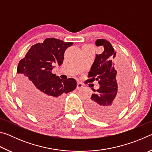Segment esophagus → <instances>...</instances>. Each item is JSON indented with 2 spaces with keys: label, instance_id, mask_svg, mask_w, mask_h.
Instances as JSON below:
<instances>
[{
  "label": "esophagus",
  "instance_id": "obj_1",
  "mask_svg": "<svg viewBox=\"0 0 152 152\" xmlns=\"http://www.w3.org/2000/svg\"><path fill=\"white\" fill-rule=\"evenodd\" d=\"M82 87H83V84H82V83H80V82H78V83H77V86H76V88L77 89L79 90V89L82 88Z\"/></svg>",
  "mask_w": 152,
  "mask_h": 152
}]
</instances>
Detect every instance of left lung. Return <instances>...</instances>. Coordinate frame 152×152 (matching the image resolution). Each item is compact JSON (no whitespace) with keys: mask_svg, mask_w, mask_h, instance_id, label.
Returning <instances> with one entry per match:
<instances>
[{"mask_svg":"<svg viewBox=\"0 0 152 152\" xmlns=\"http://www.w3.org/2000/svg\"><path fill=\"white\" fill-rule=\"evenodd\" d=\"M96 46H103L101 54H96L88 72L86 83L99 81V89L93 91L91 99L86 104L88 114L94 119L106 121L116 116L124 107L132 86V76L121 62L123 74H117L115 64L112 61L116 57V52L110 42L106 39L96 41ZM119 85H117V82ZM89 86L91 84H88ZM91 87V86H90Z\"/></svg>","mask_w":152,"mask_h":152,"instance_id":"left-lung-1","label":"left lung"}]
</instances>
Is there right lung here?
Returning <instances> with one entry per match:
<instances>
[{
    "mask_svg": "<svg viewBox=\"0 0 152 152\" xmlns=\"http://www.w3.org/2000/svg\"><path fill=\"white\" fill-rule=\"evenodd\" d=\"M72 42L47 38L43 43L32 45L18 64V89L27 110L41 119L58 114L64 93L77 86L74 78L61 80L51 70L55 64L63 63L64 54Z\"/></svg>",
    "mask_w": 152,
    "mask_h": 152,
    "instance_id": "right-lung-1",
    "label": "right lung"
}]
</instances>
